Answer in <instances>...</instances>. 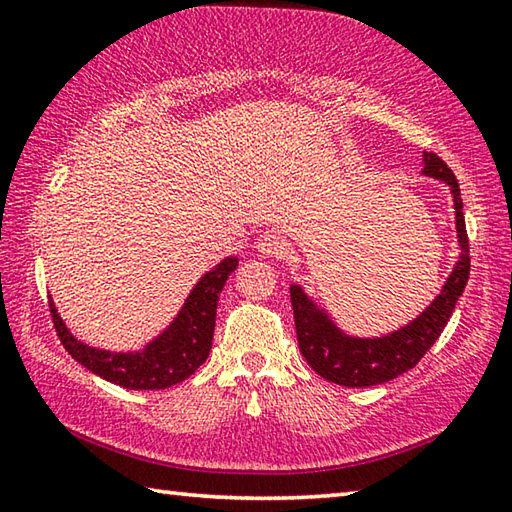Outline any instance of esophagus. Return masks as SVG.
Segmentation results:
<instances>
[{
    "instance_id": "esophagus-1",
    "label": "esophagus",
    "mask_w": 512,
    "mask_h": 512,
    "mask_svg": "<svg viewBox=\"0 0 512 512\" xmlns=\"http://www.w3.org/2000/svg\"><path fill=\"white\" fill-rule=\"evenodd\" d=\"M257 248L264 257H284V253H287V239L280 232H264L257 239Z\"/></svg>"
}]
</instances>
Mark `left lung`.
<instances>
[{
    "instance_id": "1",
    "label": "left lung",
    "mask_w": 512,
    "mask_h": 512,
    "mask_svg": "<svg viewBox=\"0 0 512 512\" xmlns=\"http://www.w3.org/2000/svg\"><path fill=\"white\" fill-rule=\"evenodd\" d=\"M422 173L443 180L452 189L461 257H458L452 275L447 277L443 291L418 318L393 334L379 336V339H354V336L343 334L332 323V318L307 298V293L298 284L291 287L293 318H296L302 357L320 377L332 381V384L350 388L377 386L418 366V361L443 334L456 300L463 296L467 277H470V241H467L465 230L461 189H458L454 171L436 153L424 151Z\"/></svg>"
}]
</instances>
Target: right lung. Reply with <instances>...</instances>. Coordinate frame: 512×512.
<instances>
[{
    "mask_svg": "<svg viewBox=\"0 0 512 512\" xmlns=\"http://www.w3.org/2000/svg\"><path fill=\"white\" fill-rule=\"evenodd\" d=\"M237 266L239 259L228 257L207 271L189 293L176 320L140 352H108L76 341L49 300L51 320L63 348L94 375L131 391H160L185 381L205 363L212 350L219 293Z\"/></svg>",
    "mask_w": 512,
    "mask_h": 512,
    "instance_id": "1",
    "label": "right lung"
}]
</instances>
